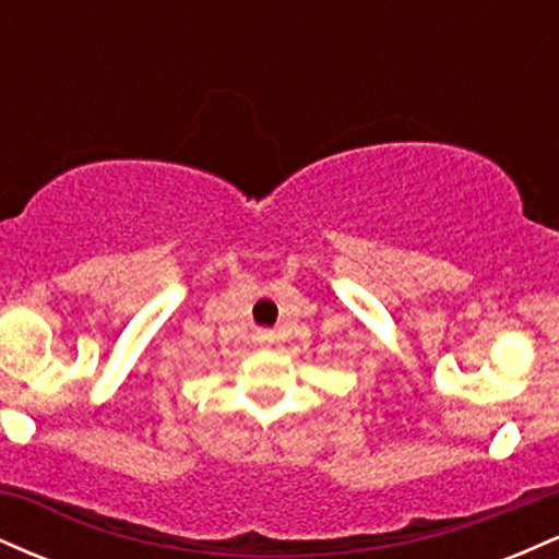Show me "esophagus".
I'll return each instance as SVG.
<instances>
[{"mask_svg":"<svg viewBox=\"0 0 559 559\" xmlns=\"http://www.w3.org/2000/svg\"><path fill=\"white\" fill-rule=\"evenodd\" d=\"M273 342V336H267V333H262L260 336V344H271Z\"/></svg>","mask_w":559,"mask_h":559,"instance_id":"obj_1","label":"esophagus"}]
</instances>
